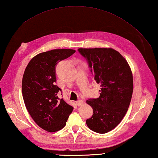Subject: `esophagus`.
<instances>
[{"mask_svg":"<svg viewBox=\"0 0 158 158\" xmlns=\"http://www.w3.org/2000/svg\"><path fill=\"white\" fill-rule=\"evenodd\" d=\"M83 104V101L82 100H77V101L76 102V105H77V106H81V105H82Z\"/></svg>","mask_w":158,"mask_h":158,"instance_id":"esophagus-1","label":"esophagus"}]
</instances>
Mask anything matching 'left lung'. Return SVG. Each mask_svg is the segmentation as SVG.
I'll list each match as a JSON object with an SVG mask.
<instances>
[{"label": "left lung", "instance_id": "1", "mask_svg": "<svg viewBox=\"0 0 158 158\" xmlns=\"http://www.w3.org/2000/svg\"><path fill=\"white\" fill-rule=\"evenodd\" d=\"M90 71L100 83V96L86 102L93 109L86 120L90 130L100 134L112 130L125 116L132 98L133 77L126 60L112 48H79Z\"/></svg>", "mask_w": 158, "mask_h": 158}]
</instances>
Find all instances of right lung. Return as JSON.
Returning a JSON list of instances; mask_svg holds the SVG:
<instances>
[{
    "mask_svg": "<svg viewBox=\"0 0 158 158\" xmlns=\"http://www.w3.org/2000/svg\"><path fill=\"white\" fill-rule=\"evenodd\" d=\"M75 52L70 49H53L39 53L28 64L22 83L25 106L33 120L42 129L57 132L66 126L73 107L58 94L56 65Z\"/></svg>",
    "mask_w": 158,
    "mask_h": 158,
    "instance_id": "obj_1",
    "label": "right lung"
}]
</instances>
